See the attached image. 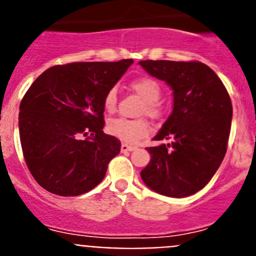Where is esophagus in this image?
Returning <instances> with one entry per match:
<instances>
[{
  "mask_svg": "<svg viewBox=\"0 0 256 256\" xmlns=\"http://www.w3.org/2000/svg\"><path fill=\"white\" fill-rule=\"evenodd\" d=\"M134 148H136L134 146H130V144H122L120 150H122V152H128V151H133Z\"/></svg>",
  "mask_w": 256,
  "mask_h": 256,
  "instance_id": "1",
  "label": "esophagus"
}]
</instances>
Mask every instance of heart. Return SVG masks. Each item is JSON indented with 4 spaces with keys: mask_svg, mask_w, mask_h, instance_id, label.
<instances>
[{
    "mask_svg": "<svg viewBox=\"0 0 256 256\" xmlns=\"http://www.w3.org/2000/svg\"><path fill=\"white\" fill-rule=\"evenodd\" d=\"M130 88L136 94L142 97L144 101L141 108L142 114H148L152 119H160L164 114L162 104L159 102L162 97V87L156 79L150 76H142L130 83ZM118 102L116 90L110 88L104 96V108L112 114L115 112ZM106 130L112 136L119 138L126 144H134L138 140L148 137L151 132V126L146 119H126L116 118L108 123Z\"/></svg>",
    "mask_w": 256,
    "mask_h": 256,
    "instance_id": "obj_1",
    "label": "heart"
}]
</instances>
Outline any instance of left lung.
Wrapping results in <instances>:
<instances>
[{
	"label": "left lung",
	"mask_w": 256,
	"mask_h": 256,
	"mask_svg": "<svg viewBox=\"0 0 256 256\" xmlns=\"http://www.w3.org/2000/svg\"><path fill=\"white\" fill-rule=\"evenodd\" d=\"M141 66L173 88V112L155 141H168L151 154L141 172L152 191L186 198L206 186L227 152L232 102L219 76L200 61L144 60Z\"/></svg>",
	"instance_id": "left-lung-1"
}]
</instances>
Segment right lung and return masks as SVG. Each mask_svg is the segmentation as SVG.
I'll return each mask as SVG.
<instances>
[{
    "label": "right lung",
    "instance_id": "right-lung-1",
    "mask_svg": "<svg viewBox=\"0 0 256 256\" xmlns=\"http://www.w3.org/2000/svg\"><path fill=\"white\" fill-rule=\"evenodd\" d=\"M132 62L55 65L32 83L20 102L19 132L26 166L40 187L78 196L104 180L122 146L102 130L104 96Z\"/></svg>",
    "mask_w": 256,
    "mask_h": 256
}]
</instances>
